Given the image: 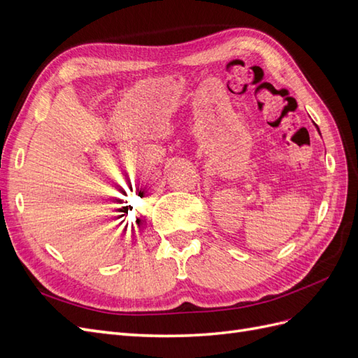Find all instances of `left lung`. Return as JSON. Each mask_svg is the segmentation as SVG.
Listing matches in <instances>:
<instances>
[{"label":"left lung","instance_id":"8db88e82","mask_svg":"<svg viewBox=\"0 0 358 358\" xmlns=\"http://www.w3.org/2000/svg\"><path fill=\"white\" fill-rule=\"evenodd\" d=\"M315 127H317V129H318V133H320V128H318V125H317V124H315Z\"/></svg>","mask_w":358,"mask_h":358}]
</instances>
